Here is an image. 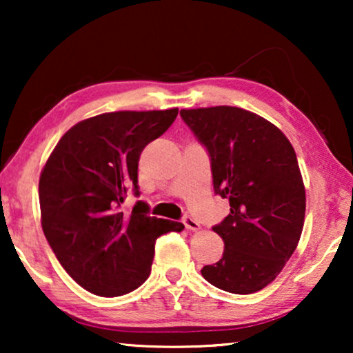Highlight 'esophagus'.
Returning <instances> with one entry per match:
<instances>
[{
	"mask_svg": "<svg viewBox=\"0 0 353 353\" xmlns=\"http://www.w3.org/2000/svg\"><path fill=\"white\" fill-rule=\"evenodd\" d=\"M183 223H185L188 231H199L201 230L199 221L192 219V216H185V219H183Z\"/></svg>",
	"mask_w": 353,
	"mask_h": 353,
	"instance_id": "obj_1",
	"label": "esophagus"
}]
</instances>
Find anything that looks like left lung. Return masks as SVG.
<instances>
[{"mask_svg":"<svg viewBox=\"0 0 353 353\" xmlns=\"http://www.w3.org/2000/svg\"><path fill=\"white\" fill-rule=\"evenodd\" d=\"M180 115L209 151L215 192L230 201V215L214 226L223 257L202 276L226 292H257L281 273L302 234L305 186L296 151L250 110L215 105Z\"/></svg>","mask_w":353,"mask_h":353,"instance_id":"left-lung-1","label":"left lung"}]
</instances>
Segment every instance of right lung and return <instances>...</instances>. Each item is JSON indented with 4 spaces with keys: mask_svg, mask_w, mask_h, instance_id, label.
<instances>
[{
    "mask_svg": "<svg viewBox=\"0 0 353 353\" xmlns=\"http://www.w3.org/2000/svg\"><path fill=\"white\" fill-rule=\"evenodd\" d=\"M178 109L119 110L85 119L59 139L38 185L41 226L67 273L91 294L117 297L146 281L159 236L185 230L148 215L138 202L120 212L128 186L138 192L143 149L167 132Z\"/></svg>",
    "mask_w": 353,
    "mask_h": 353,
    "instance_id": "1",
    "label": "right lung"
}]
</instances>
